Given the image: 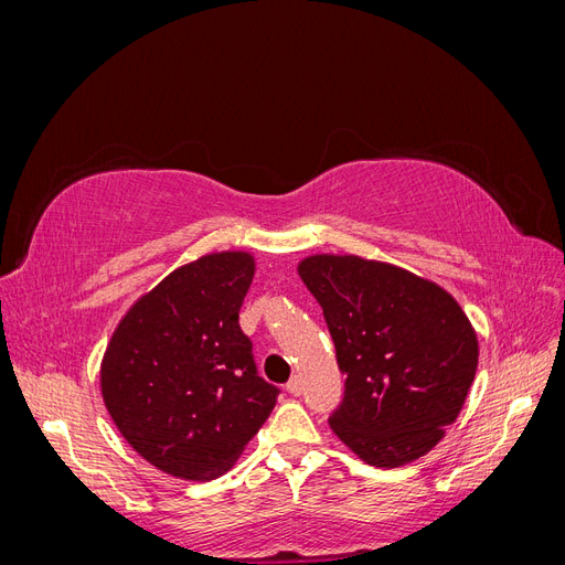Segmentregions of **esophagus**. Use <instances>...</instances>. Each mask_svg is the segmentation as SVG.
<instances>
[{
  "label": "esophagus",
  "instance_id": "esophagus-1",
  "mask_svg": "<svg viewBox=\"0 0 565 565\" xmlns=\"http://www.w3.org/2000/svg\"><path fill=\"white\" fill-rule=\"evenodd\" d=\"M287 391L292 393V396H301V391H303V382H301V377H297V374H295V377L287 382Z\"/></svg>",
  "mask_w": 565,
  "mask_h": 565
}]
</instances>
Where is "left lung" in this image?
<instances>
[{
  "mask_svg": "<svg viewBox=\"0 0 565 565\" xmlns=\"http://www.w3.org/2000/svg\"><path fill=\"white\" fill-rule=\"evenodd\" d=\"M299 276L322 306L347 374L332 431L382 469L429 452L478 367V339L459 303L431 280L353 254L309 256Z\"/></svg>",
  "mask_w": 565,
  "mask_h": 565,
  "instance_id": "8db88e82",
  "label": "left lung"
}]
</instances>
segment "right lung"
Wrapping results in <instances>:
<instances>
[{
  "instance_id": "add662e5",
  "label": "right lung",
  "mask_w": 565,
  "mask_h": 565,
  "mask_svg": "<svg viewBox=\"0 0 565 565\" xmlns=\"http://www.w3.org/2000/svg\"><path fill=\"white\" fill-rule=\"evenodd\" d=\"M254 256L216 252L185 264L119 320L100 393L129 446L188 481L224 476L262 429L278 386L256 374L237 313Z\"/></svg>"
}]
</instances>
